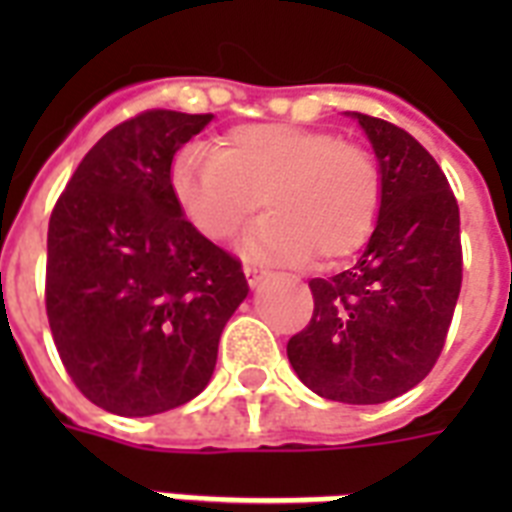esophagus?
Returning a JSON list of instances; mask_svg holds the SVG:
<instances>
[{"instance_id":"1","label":"esophagus","mask_w":512,"mask_h":512,"mask_svg":"<svg viewBox=\"0 0 512 512\" xmlns=\"http://www.w3.org/2000/svg\"><path fill=\"white\" fill-rule=\"evenodd\" d=\"M244 276H247V281H249V287L255 289V287H257V284H260V281H263V279H268V271H265L263 265L247 263V265H244Z\"/></svg>"}]
</instances>
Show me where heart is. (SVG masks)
Returning <instances> with one entry per match:
<instances>
[{
    "mask_svg": "<svg viewBox=\"0 0 512 512\" xmlns=\"http://www.w3.org/2000/svg\"><path fill=\"white\" fill-rule=\"evenodd\" d=\"M172 196L209 239H228L263 204L241 239L255 257L335 263L364 247L380 215V170L361 146L329 130L297 124H241L215 151L191 148L175 159Z\"/></svg>",
    "mask_w": 512,
    "mask_h": 512,
    "instance_id": "b5f03b06",
    "label": "heart"
}]
</instances>
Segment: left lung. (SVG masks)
<instances>
[{
    "instance_id": "obj_1",
    "label": "left lung",
    "mask_w": 512,
    "mask_h": 512,
    "mask_svg": "<svg viewBox=\"0 0 512 512\" xmlns=\"http://www.w3.org/2000/svg\"><path fill=\"white\" fill-rule=\"evenodd\" d=\"M372 143L382 199L353 268L311 279V324L287 342L303 385L382 404L428 377L462 287L460 207L436 159L401 127L348 114Z\"/></svg>"
}]
</instances>
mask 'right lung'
<instances>
[{
	"mask_svg": "<svg viewBox=\"0 0 512 512\" xmlns=\"http://www.w3.org/2000/svg\"><path fill=\"white\" fill-rule=\"evenodd\" d=\"M212 114L146 111L90 148L47 231V319L76 388L106 412L188 404L249 295L241 263L188 223L172 159Z\"/></svg>",
	"mask_w": 512,
	"mask_h": 512,
	"instance_id": "right-lung-1",
	"label": "right lung"
}]
</instances>
